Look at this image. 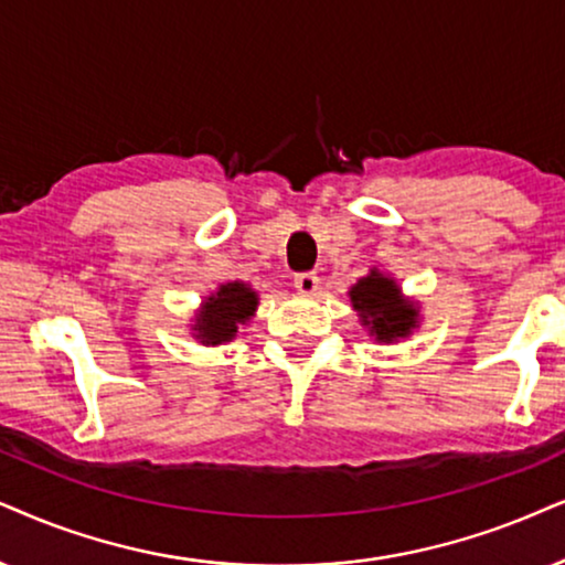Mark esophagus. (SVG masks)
Here are the masks:
<instances>
[{
  "label": "esophagus",
  "instance_id": "34e87169",
  "mask_svg": "<svg viewBox=\"0 0 565 565\" xmlns=\"http://www.w3.org/2000/svg\"><path fill=\"white\" fill-rule=\"evenodd\" d=\"M318 284H320V278H318V274H312V270H305V274L295 276V287H297V291H302V295H316Z\"/></svg>",
  "mask_w": 565,
  "mask_h": 565
}]
</instances>
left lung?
<instances>
[{"mask_svg":"<svg viewBox=\"0 0 565 565\" xmlns=\"http://www.w3.org/2000/svg\"><path fill=\"white\" fill-rule=\"evenodd\" d=\"M349 299L360 316V323L383 344L406 339L419 326V307L402 295V287L391 276L373 268L349 289Z\"/></svg>","mask_w":565,"mask_h":565,"instance_id":"obj_1","label":"left lung"}]
</instances>
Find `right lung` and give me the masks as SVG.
<instances>
[{
	"mask_svg": "<svg viewBox=\"0 0 565 565\" xmlns=\"http://www.w3.org/2000/svg\"><path fill=\"white\" fill-rule=\"evenodd\" d=\"M258 310V291L249 289L245 281L221 284L218 291L203 299V307L195 312V339L205 347L226 344L237 335L239 326H245Z\"/></svg>",
	"mask_w": 565,
	"mask_h": 565,
	"instance_id": "add662e5",
	"label": "right lung"
}]
</instances>
